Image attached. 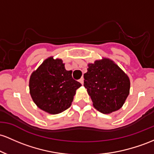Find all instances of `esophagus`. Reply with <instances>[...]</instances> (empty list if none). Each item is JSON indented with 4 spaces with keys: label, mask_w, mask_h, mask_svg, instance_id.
Masks as SVG:
<instances>
[{
    "label": "esophagus",
    "mask_w": 154,
    "mask_h": 154,
    "mask_svg": "<svg viewBox=\"0 0 154 154\" xmlns=\"http://www.w3.org/2000/svg\"><path fill=\"white\" fill-rule=\"evenodd\" d=\"M79 82H80L82 84H84V78L82 77V79H79Z\"/></svg>",
    "instance_id": "34e87169"
}]
</instances>
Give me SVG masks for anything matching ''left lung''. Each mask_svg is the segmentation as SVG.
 Returning <instances> with one entry per match:
<instances>
[{
	"mask_svg": "<svg viewBox=\"0 0 154 154\" xmlns=\"http://www.w3.org/2000/svg\"><path fill=\"white\" fill-rule=\"evenodd\" d=\"M88 66L84 75V86L94 108L103 113L120 109L129 95V77L118 65L106 58L96 60Z\"/></svg>",
	"mask_w": 154,
	"mask_h": 154,
	"instance_id": "1",
	"label": "left lung"
}]
</instances>
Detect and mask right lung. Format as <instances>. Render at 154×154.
<instances>
[{
  "mask_svg": "<svg viewBox=\"0 0 154 154\" xmlns=\"http://www.w3.org/2000/svg\"><path fill=\"white\" fill-rule=\"evenodd\" d=\"M82 84L66 70L63 60L49 57L31 75L30 93L36 105L50 114H57L71 105L75 91Z\"/></svg>",
  "mask_w": 154,
  "mask_h": 154,
  "instance_id": "obj_1",
  "label": "right lung"
}]
</instances>
